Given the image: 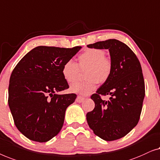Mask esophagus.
Listing matches in <instances>:
<instances>
[{
  "mask_svg": "<svg viewBox=\"0 0 160 160\" xmlns=\"http://www.w3.org/2000/svg\"><path fill=\"white\" fill-rule=\"evenodd\" d=\"M84 100H85V98H83V97H82V96H78L77 98H76V102L78 103L82 102Z\"/></svg>",
  "mask_w": 160,
  "mask_h": 160,
  "instance_id": "34e87169",
  "label": "esophagus"
}]
</instances>
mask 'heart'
<instances>
[{"label":"heart","mask_w":160,"mask_h":160,"mask_svg":"<svg viewBox=\"0 0 160 160\" xmlns=\"http://www.w3.org/2000/svg\"><path fill=\"white\" fill-rule=\"evenodd\" d=\"M78 64L72 60H68L62 67V73L68 83L77 81L81 71H85L86 80L76 82L70 87L73 93L89 95L97 87L98 82L104 83L109 80L112 72V63L109 58L105 57L102 49L90 48L78 57Z\"/></svg>","instance_id":"b5f03b06"}]
</instances>
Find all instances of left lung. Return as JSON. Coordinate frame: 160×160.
<instances>
[{"mask_svg": "<svg viewBox=\"0 0 160 160\" xmlns=\"http://www.w3.org/2000/svg\"><path fill=\"white\" fill-rule=\"evenodd\" d=\"M108 49L112 72L107 82L91 96L95 103L88 112V124L94 134L107 141L121 138L138 124L145 96V83L138 58L124 42L109 39L87 46ZM109 95V101L101 95Z\"/></svg>", "mask_w": 160, "mask_h": 160, "instance_id": "obj_1", "label": "left lung"}]
</instances>
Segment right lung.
<instances>
[{"label": "right lung", "instance_id": "obj_1", "mask_svg": "<svg viewBox=\"0 0 160 160\" xmlns=\"http://www.w3.org/2000/svg\"><path fill=\"white\" fill-rule=\"evenodd\" d=\"M82 47L38 46L13 69L8 86V106L17 129L30 140L46 142L62 129L67 108L75 93L57 94L69 88L63 65Z\"/></svg>", "mask_w": 160, "mask_h": 160}]
</instances>
